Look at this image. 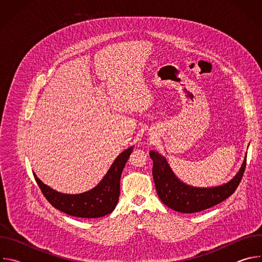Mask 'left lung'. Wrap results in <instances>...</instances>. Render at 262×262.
Masks as SVG:
<instances>
[{"label":"left lung","mask_w":262,"mask_h":262,"mask_svg":"<svg viewBox=\"0 0 262 262\" xmlns=\"http://www.w3.org/2000/svg\"><path fill=\"white\" fill-rule=\"evenodd\" d=\"M152 162V175L158 195L169 208L182 213L198 212L212 207L230 197L238 186L246 168L247 154L236 175L226 183L199 188L181 181L173 172L165 157L156 150L149 152Z\"/></svg>","instance_id":"left-lung-1"}]
</instances>
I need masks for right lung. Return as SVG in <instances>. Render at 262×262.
Listing matches in <instances>:
<instances>
[{"label": "right lung", "mask_w": 262, "mask_h": 262, "mask_svg": "<svg viewBox=\"0 0 262 262\" xmlns=\"http://www.w3.org/2000/svg\"><path fill=\"white\" fill-rule=\"evenodd\" d=\"M134 146L123 150L93 189L81 194L60 193L43 183L35 173L37 184L47 200L57 209L78 217H100L113 211L120 195V178Z\"/></svg>", "instance_id": "right-lung-1"}]
</instances>
